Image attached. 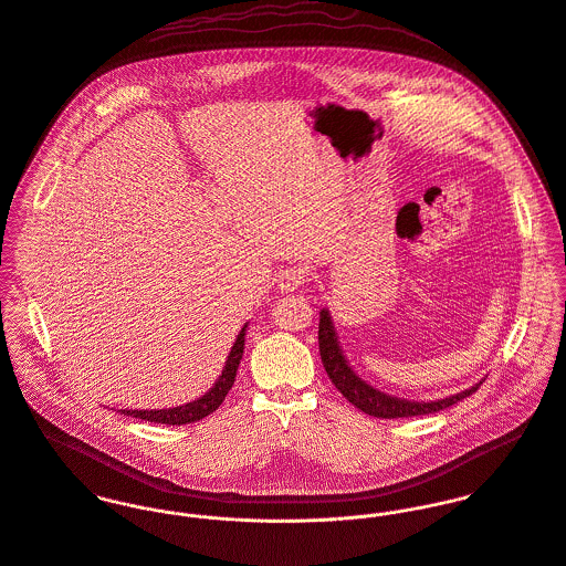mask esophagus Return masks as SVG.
<instances>
[{"instance_id":"34e87169","label":"esophagus","mask_w":566,"mask_h":566,"mask_svg":"<svg viewBox=\"0 0 566 566\" xmlns=\"http://www.w3.org/2000/svg\"><path fill=\"white\" fill-rule=\"evenodd\" d=\"M275 282H277V289L282 293H293V291H297L306 282V271L300 269V266H289V269L277 273Z\"/></svg>"}]
</instances>
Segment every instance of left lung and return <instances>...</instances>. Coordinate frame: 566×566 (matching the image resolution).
Returning a JSON list of instances; mask_svg holds the SVG:
<instances>
[{"label": "left lung", "mask_w": 566, "mask_h": 566, "mask_svg": "<svg viewBox=\"0 0 566 566\" xmlns=\"http://www.w3.org/2000/svg\"><path fill=\"white\" fill-rule=\"evenodd\" d=\"M319 354H322V363H324L331 380L343 394V398L347 402H352L356 409H360L363 413L374 416V418H385V420L438 413L447 407H452L454 402L468 398L470 394H474L479 389V385L485 380V378H481L470 389H463L459 394H452V396L440 398V400H429V402L405 400V398H396L385 391H378L376 387H371L369 382L358 378V374L349 367L347 358L343 356L339 337H337V331H335L328 308H322V313H319Z\"/></svg>", "instance_id": "left-lung-1"}]
</instances>
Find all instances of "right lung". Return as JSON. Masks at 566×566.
I'll return each instance as SVG.
<instances>
[{"mask_svg":"<svg viewBox=\"0 0 566 566\" xmlns=\"http://www.w3.org/2000/svg\"><path fill=\"white\" fill-rule=\"evenodd\" d=\"M244 335H247V324L242 326L240 335L235 337V343L231 345V352L227 356L226 367H223V374L219 376V380L214 382V387L188 402V405H181V407H172V409H150V411H137V409H122L124 416H130V418H137V420H146V422H157V424H172V427H181V424H192L197 420H203L206 416L214 413L223 400H226L233 380H235V371H238V365H240V358H242V352H244Z\"/></svg>","mask_w":566,"mask_h":566,"instance_id":"1","label":"right lung"}]
</instances>
